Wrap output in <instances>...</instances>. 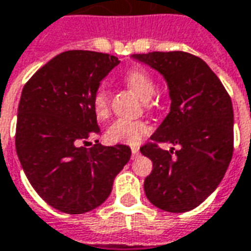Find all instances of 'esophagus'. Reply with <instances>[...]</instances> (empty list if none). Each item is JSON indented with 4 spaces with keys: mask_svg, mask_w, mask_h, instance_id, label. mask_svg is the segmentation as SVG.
Wrapping results in <instances>:
<instances>
[{
    "mask_svg": "<svg viewBox=\"0 0 251 251\" xmlns=\"http://www.w3.org/2000/svg\"><path fill=\"white\" fill-rule=\"evenodd\" d=\"M131 153H132V157L138 156V153H139V148H137V146H132V148H131Z\"/></svg>",
    "mask_w": 251,
    "mask_h": 251,
    "instance_id": "1",
    "label": "esophagus"
}]
</instances>
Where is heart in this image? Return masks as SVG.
<instances>
[{
    "label": "heart",
    "instance_id": "1",
    "mask_svg": "<svg viewBox=\"0 0 251 251\" xmlns=\"http://www.w3.org/2000/svg\"><path fill=\"white\" fill-rule=\"evenodd\" d=\"M126 82L128 84L131 90L137 94L139 98H152L154 94V81L152 75L144 69H131L126 75ZM94 112L98 119H106L109 116V92L105 87H99L95 91L92 98ZM151 132L149 124L138 120H128V119H119L107 128L106 138L113 144H128L137 145L142 138Z\"/></svg>",
    "mask_w": 251,
    "mask_h": 251
}]
</instances>
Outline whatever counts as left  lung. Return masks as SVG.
Masks as SVG:
<instances>
[{
  "label": "left lung",
  "instance_id": "1",
  "mask_svg": "<svg viewBox=\"0 0 251 251\" xmlns=\"http://www.w3.org/2000/svg\"><path fill=\"white\" fill-rule=\"evenodd\" d=\"M157 70L169 87L170 112L151 144L139 151L153 163L144 189L153 206L169 213L198 207L216 191L233 153V109L223 82L208 65L188 52L131 56ZM156 142L178 148L164 151Z\"/></svg>",
  "mask_w": 251,
  "mask_h": 251
}]
</instances>
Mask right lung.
<instances>
[{
	"mask_svg": "<svg viewBox=\"0 0 251 251\" xmlns=\"http://www.w3.org/2000/svg\"><path fill=\"white\" fill-rule=\"evenodd\" d=\"M119 63L109 53L62 52L23 87L16 153L35 192L59 211L82 214L100 206L131 157L127 145L82 146L100 132L92 98Z\"/></svg>",
	"mask_w": 251,
	"mask_h": 251,
	"instance_id": "right-lung-1",
	"label": "right lung"
}]
</instances>
